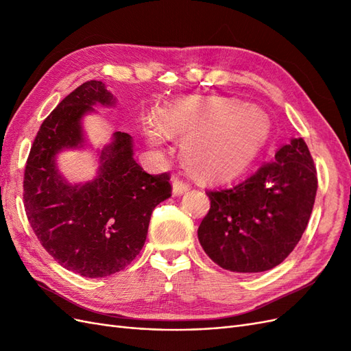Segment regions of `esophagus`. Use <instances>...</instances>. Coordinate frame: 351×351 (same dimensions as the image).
Wrapping results in <instances>:
<instances>
[{"label": "esophagus", "instance_id": "1", "mask_svg": "<svg viewBox=\"0 0 351 351\" xmlns=\"http://www.w3.org/2000/svg\"><path fill=\"white\" fill-rule=\"evenodd\" d=\"M189 189H190V186L187 183H184L183 180H180L178 177L173 178V195L174 196L184 195Z\"/></svg>", "mask_w": 351, "mask_h": 351}]
</instances>
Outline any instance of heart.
<instances>
[{"instance_id": "obj_1", "label": "heart", "mask_w": 351, "mask_h": 351, "mask_svg": "<svg viewBox=\"0 0 351 351\" xmlns=\"http://www.w3.org/2000/svg\"><path fill=\"white\" fill-rule=\"evenodd\" d=\"M155 123L143 124L147 143L161 147L162 134L184 137L186 167L210 182L240 176L269 136V120L261 108L226 98L177 101L156 111Z\"/></svg>"}]
</instances>
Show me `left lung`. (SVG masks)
Returning a JSON list of instances; mask_svg holds the SVG:
<instances>
[{"instance_id":"1","label":"left lung","mask_w":351,"mask_h":351,"mask_svg":"<svg viewBox=\"0 0 351 351\" xmlns=\"http://www.w3.org/2000/svg\"><path fill=\"white\" fill-rule=\"evenodd\" d=\"M316 189L311 152L302 137H294L247 180L208 190L210 209L197 230L202 249L231 272L275 268L300 241Z\"/></svg>"}]
</instances>
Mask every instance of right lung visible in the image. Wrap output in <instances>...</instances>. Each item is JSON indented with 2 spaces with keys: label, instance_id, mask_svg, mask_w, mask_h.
Segmentation results:
<instances>
[{
  "label": "right lung",
  "instance_id": "right-lung-1",
  "mask_svg": "<svg viewBox=\"0 0 351 351\" xmlns=\"http://www.w3.org/2000/svg\"><path fill=\"white\" fill-rule=\"evenodd\" d=\"M105 83L90 80L62 99L42 123L25 171V208L32 230L61 267L82 277L104 278L141 253L156 205L171 196L168 174L151 176L134 161L133 137L115 132L98 147L89 182L70 183L57 159L89 146L84 115L115 107Z\"/></svg>",
  "mask_w": 351,
  "mask_h": 351
}]
</instances>
